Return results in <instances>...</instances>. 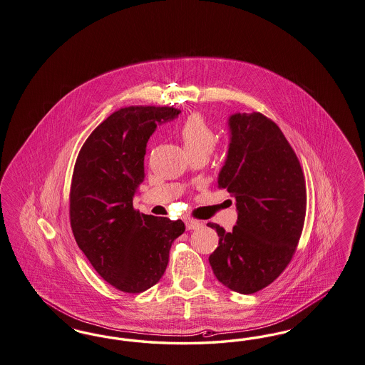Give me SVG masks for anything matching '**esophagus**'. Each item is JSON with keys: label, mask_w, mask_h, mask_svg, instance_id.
Listing matches in <instances>:
<instances>
[{"label": "esophagus", "mask_w": 365, "mask_h": 365, "mask_svg": "<svg viewBox=\"0 0 365 365\" xmlns=\"http://www.w3.org/2000/svg\"><path fill=\"white\" fill-rule=\"evenodd\" d=\"M202 225H204V224H202L201 221H198V220H186V228H187L189 231H191V230H200Z\"/></svg>", "instance_id": "34e87169"}]
</instances>
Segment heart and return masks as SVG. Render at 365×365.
Masks as SVG:
<instances>
[{"label": "heart", "mask_w": 365, "mask_h": 365, "mask_svg": "<svg viewBox=\"0 0 365 365\" xmlns=\"http://www.w3.org/2000/svg\"><path fill=\"white\" fill-rule=\"evenodd\" d=\"M179 137L189 156H209L217 144L216 133L205 122L204 118L198 114H194L185 120V123L179 129Z\"/></svg>", "instance_id": "1"}]
</instances>
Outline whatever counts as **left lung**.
I'll use <instances>...</instances> for the list:
<instances>
[{"label":"left lung","mask_w":365,"mask_h":365,"mask_svg":"<svg viewBox=\"0 0 365 365\" xmlns=\"http://www.w3.org/2000/svg\"><path fill=\"white\" fill-rule=\"evenodd\" d=\"M230 148L219 187L236 200L231 232L209 222L219 247L209 263L231 291H261L284 272L296 251L306 217V180L299 159L277 125L261 113L228 119Z\"/></svg>","instance_id":"8db88e82"}]
</instances>
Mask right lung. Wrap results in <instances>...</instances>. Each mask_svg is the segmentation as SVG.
<instances>
[{
    "instance_id": "obj_1",
    "label": "right lung",
    "mask_w": 365,
    "mask_h": 365,
    "mask_svg": "<svg viewBox=\"0 0 365 365\" xmlns=\"http://www.w3.org/2000/svg\"><path fill=\"white\" fill-rule=\"evenodd\" d=\"M174 107L130 106L91 133L74 164L71 225L93 269L108 284L140 293L159 282L170 248L185 232L182 220L155 217L133 207L144 180L149 137L179 115Z\"/></svg>"
}]
</instances>
